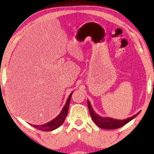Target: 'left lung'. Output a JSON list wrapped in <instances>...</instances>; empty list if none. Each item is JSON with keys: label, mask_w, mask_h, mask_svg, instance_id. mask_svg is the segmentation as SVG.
<instances>
[{"label": "left lung", "mask_w": 154, "mask_h": 154, "mask_svg": "<svg viewBox=\"0 0 154 154\" xmlns=\"http://www.w3.org/2000/svg\"><path fill=\"white\" fill-rule=\"evenodd\" d=\"M87 106H88L89 113H90V116L97 126L100 127L102 129H114L120 128L122 126H124L125 125L128 123L129 121H131V120H133L134 118L138 114L136 113V115L133 116L132 117H129L127 119L125 120H117L114 119V118H109V117H102L100 116L96 113L94 112V110L92 108L90 102L89 100H87Z\"/></svg>", "instance_id": "1"}]
</instances>
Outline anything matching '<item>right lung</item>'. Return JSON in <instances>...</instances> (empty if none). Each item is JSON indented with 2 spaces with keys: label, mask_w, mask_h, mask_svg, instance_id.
<instances>
[{
  "label": "right lung",
  "mask_w": 154,
  "mask_h": 154,
  "mask_svg": "<svg viewBox=\"0 0 154 154\" xmlns=\"http://www.w3.org/2000/svg\"><path fill=\"white\" fill-rule=\"evenodd\" d=\"M73 92L70 94L69 98H67V102H66L65 106H64L61 112L59 113V115L57 117H56L54 119L51 120L50 122H47L44 125H31L35 128H36L39 130L44 131H53V130L58 128L63 123V122L65 121L66 117H67V112H68V109H69V105L71 100V97H72Z\"/></svg>",
  "instance_id": "obj_1"
}]
</instances>
